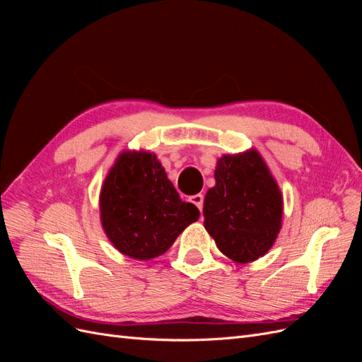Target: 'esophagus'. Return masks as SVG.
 I'll use <instances>...</instances> for the list:
<instances>
[{
	"label": "esophagus",
	"instance_id": "1",
	"mask_svg": "<svg viewBox=\"0 0 362 362\" xmlns=\"http://www.w3.org/2000/svg\"><path fill=\"white\" fill-rule=\"evenodd\" d=\"M190 202L198 206L199 211H201L202 206H204V196L202 194H193L192 198H190Z\"/></svg>",
	"mask_w": 362,
	"mask_h": 362
}]
</instances>
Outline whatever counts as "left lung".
Wrapping results in <instances>:
<instances>
[{
    "instance_id": "obj_1",
    "label": "left lung",
    "mask_w": 362,
    "mask_h": 362,
    "mask_svg": "<svg viewBox=\"0 0 362 362\" xmlns=\"http://www.w3.org/2000/svg\"><path fill=\"white\" fill-rule=\"evenodd\" d=\"M214 180L204 225L218 250L242 264L266 255L281 229L282 194L264 160L255 149L222 156Z\"/></svg>"
}]
</instances>
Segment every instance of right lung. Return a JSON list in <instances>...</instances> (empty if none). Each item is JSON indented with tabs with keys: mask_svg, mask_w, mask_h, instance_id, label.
<instances>
[{
	"mask_svg": "<svg viewBox=\"0 0 362 362\" xmlns=\"http://www.w3.org/2000/svg\"><path fill=\"white\" fill-rule=\"evenodd\" d=\"M101 223L124 255L151 259L163 255L199 210L181 201L161 163L151 152L124 151L104 180Z\"/></svg>",
	"mask_w": 362,
	"mask_h": 362,
	"instance_id": "obj_1",
	"label": "right lung"
}]
</instances>
